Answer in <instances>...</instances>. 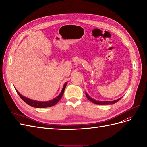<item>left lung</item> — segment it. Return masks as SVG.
<instances>
[{"mask_svg":"<svg viewBox=\"0 0 147 147\" xmlns=\"http://www.w3.org/2000/svg\"><path fill=\"white\" fill-rule=\"evenodd\" d=\"M85 93H86V97H87V98H88V99L89 100L92 102V103L96 104H99V105L113 104L116 103V102H117L118 101H119L120 99H121V98H119V99H117V100H113V101H99V100H95V99H92V97H91L90 96H89V95L87 94L86 92Z\"/></svg>","mask_w":147,"mask_h":147,"instance_id":"1","label":"left lung"}]
</instances>
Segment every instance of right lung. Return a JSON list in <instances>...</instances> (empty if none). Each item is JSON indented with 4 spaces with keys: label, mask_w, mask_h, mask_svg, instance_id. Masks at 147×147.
I'll use <instances>...</instances> for the list:
<instances>
[{
    "label": "right lung",
    "mask_w": 147,
    "mask_h": 147,
    "mask_svg": "<svg viewBox=\"0 0 147 147\" xmlns=\"http://www.w3.org/2000/svg\"><path fill=\"white\" fill-rule=\"evenodd\" d=\"M67 83V82H65L64 83V86L63 88V90H62V91H61L60 94H59V96H57L56 97H55V99H53L51 100L45 101V102L37 101V100H32V99H30L28 98V97L22 96L20 94V93L16 90V89H15V90H16L18 94V95L21 98V99L23 100V101H24L26 104H28V105H29L30 106L33 107H35V108H46V107H51V106L55 105V104H56L57 102H58L60 100L62 96H63V95L64 94V90H65V88L66 87Z\"/></svg>",
    "instance_id": "add662e5"
}]
</instances>
